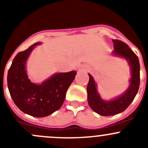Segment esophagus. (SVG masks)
Returning <instances> with one entry per match:
<instances>
[{
  "label": "esophagus",
  "mask_w": 148,
  "mask_h": 148,
  "mask_svg": "<svg viewBox=\"0 0 148 148\" xmlns=\"http://www.w3.org/2000/svg\"><path fill=\"white\" fill-rule=\"evenodd\" d=\"M79 70H84V71H89V68L87 66L84 65V66H82V67H80L79 69Z\"/></svg>",
  "instance_id": "esophagus-1"
}]
</instances>
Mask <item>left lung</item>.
I'll return each mask as SVG.
<instances>
[{"label": "left lung", "instance_id": "1", "mask_svg": "<svg viewBox=\"0 0 148 148\" xmlns=\"http://www.w3.org/2000/svg\"><path fill=\"white\" fill-rule=\"evenodd\" d=\"M114 50L112 55L124 58L130 66L131 78L127 89L122 95L111 100L102 99L98 92L97 84L89 74V81L87 85V99L92 110L102 116H112L125 111L133 101L140 86V62L137 55L125 43L120 40L112 39Z\"/></svg>", "mask_w": 148, "mask_h": 148}]
</instances>
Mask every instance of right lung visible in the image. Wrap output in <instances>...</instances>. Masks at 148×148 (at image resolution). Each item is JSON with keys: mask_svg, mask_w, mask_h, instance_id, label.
<instances>
[{"mask_svg": "<svg viewBox=\"0 0 148 148\" xmlns=\"http://www.w3.org/2000/svg\"><path fill=\"white\" fill-rule=\"evenodd\" d=\"M37 42L19 52L13 59L8 72L7 82L10 97L23 112L44 117L57 111L63 104L67 89L77 74L76 71L56 73L41 84L31 82L26 73V64Z\"/></svg>", "mask_w": 148, "mask_h": 148, "instance_id": "1", "label": "right lung"}]
</instances>
